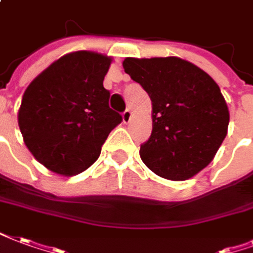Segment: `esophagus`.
I'll return each mask as SVG.
<instances>
[{"label":"esophagus","mask_w":253,"mask_h":253,"mask_svg":"<svg viewBox=\"0 0 253 253\" xmlns=\"http://www.w3.org/2000/svg\"><path fill=\"white\" fill-rule=\"evenodd\" d=\"M131 118H132L131 110H128V108H127L126 111L123 112V122H125V123H128V122L131 121Z\"/></svg>","instance_id":"1"}]
</instances>
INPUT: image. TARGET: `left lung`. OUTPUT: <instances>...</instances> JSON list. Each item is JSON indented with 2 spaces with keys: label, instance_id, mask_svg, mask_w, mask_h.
Listing matches in <instances>:
<instances>
[{
  "label": "left lung",
  "instance_id": "8db88e82",
  "mask_svg": "<svg viewBox=\"0 0 253 253\" xmlns=\"http://www.w3.org/2000/svg\"><path fill=\"white\" fill-rule=\"evenodd\" d=\"M123 68L153 104V131L139 151L146 166L173 181L201 171L221 146L229 123L216 82L179 57H127Z\"/></svg>",
  "mask_w": 253,
  "mask_h": 253
}]
</instances>
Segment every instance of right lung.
<instances>
[{"instance_id":"obj_1","label":"right lung","mask_w":253,"mask_h":253,"mask_svg":"<svg viewBox=\"0 0 253 253\" xmlns=\"http://www.w3.org/2000/svg\"><path fill=\"white\" fill-rule=\"evenodd\" d=\"M110 64L111 57L95 52L68 53L25 89L18 126L33 157L52 171L75 175L88 169L122 122L103 87Z\"/></svg>"}]
</instances>
